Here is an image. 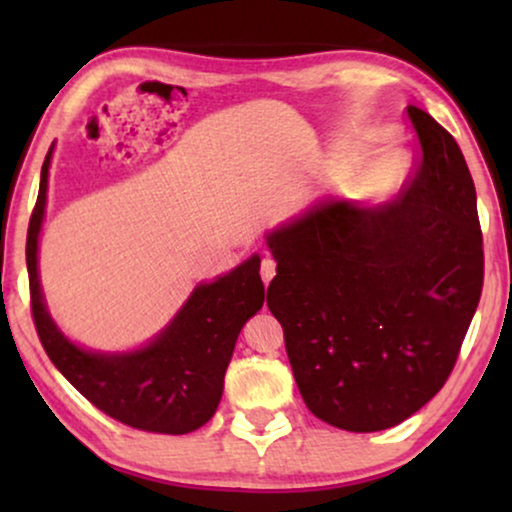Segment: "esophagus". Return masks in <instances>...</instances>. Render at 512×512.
Listing matches in <instances>:
<instances>
[{"instance_id": "obj_1", "label": "esophagus", "mask_w": 512, "mask_h": 512, "mask_svg": "<svg viewBox=\"0 0 512 512\" xmlns=\"http://www.w3.org/2000/svg\"><path fill=\"white\" fill-rule=\"evenodd\" d=\"M275 272H277V263L272 261L270 256H265L263 258V263H261V277H263V282H265V286L270 284V279L275 277Z\"/></svg>"}]
</instances>
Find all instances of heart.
<instances>
[{
  "label": "heart",
  "mask_w": 512,
  "mask_h": 512,
  "mask_svg": "<svg viewBox=\"0 0 512 512\" xmlns=\"http://www.w3.org/2000/svg\"><path fill=\"white\" fill-rule=\"evenodd\" d=\"M405 172H408V163L403 158H398L396 153L387 151L368 165L366 179L375 188H394L396 184H401Z\"/></svg>",
  "instance_id": "heart-1"
}]
</instances>
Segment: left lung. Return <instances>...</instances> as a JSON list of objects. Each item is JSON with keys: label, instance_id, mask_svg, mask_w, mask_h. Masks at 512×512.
Wrapping results in <instances>:
<instances>
[{"label": "left lung", "instance_id": "left-lung-1", "mask_svg": "<svg viewBox=\"0 0 512 512\" xmlns=\"http://www.w3.org/2000/svg\"><path fill=\"white\" fill-rule=\"evenodd\" d=\"M422 144L396 200H319L265 235L268 307L300 396L345 431L391 429L443 389L482 293L478 200L459 144L408 107Z\"/></svg>", "mask_w": 512, "mask_h": 512}]
</instances>
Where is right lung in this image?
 I'll use <instances>...</instances> for the list:
<instances>
[{"label": "right lung", "instance_id": "right-lung-1", "mask_svg": "<svg viewBox=\"0 0 512 512\" xmlns=\"http://www.w3.org/2000/svg\"><path fill=\"white\" fill-rule=\"evenodd\" d=\"M41 165L37 205L27 228L32 317L53 366L104 415L153 433H191L214 417L223 375L242 326L263 307L261 258L254 254L235 270L202 282L170 324L132 352H93L60 331L46 310L39 282V233L46 212L48 167Z\"/></svg>", "mask_w": 512, "mask_h": 512}]
</instances>
